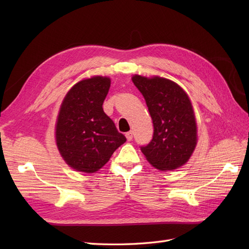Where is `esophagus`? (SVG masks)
<instances>
[{"label":"esophagus","instance_id":"34e87169","mask_svg":"<svg viewBox=\"0 0 249 249\" xmlns=\"http://www.w3.org/2000/svg\"><path fill=\"white\" fill-rule=\"evenodd\" d=\"M125 137H126L127 141H131V140L133 139V132H132V131H130V132H127V133L125 134Z\"/></svg>","mask_w":249,"mask_h":249}]
</instances>
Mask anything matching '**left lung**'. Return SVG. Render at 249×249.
<instances>
[{"instance_id": "left-lung-1", "label": "left lung", "mask_w": 249, "mask_h": 249, "mask_svg": "<svg viewBox=\"0 0 249 249\" xmlns=\"http://www.w3.org/2000/svg\"><path fill=\"white\" fill-rule=\"evenodd\" d=\"M134 85L146 102L154 135L141 146L146 160L159 170L177 169L190 159L197 143V126L189 96L168 79L135 74Z\"/></svg>"}]
</instances>
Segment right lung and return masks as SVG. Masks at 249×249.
<instances>
[{
  "label": "right lung",
  "instance_id": "add662e5",
  "mask_svg": "<svg viewBox=\"0 0 249 249\" xmlns=\"http://www.w3.org/2000/svg\"><path fill=\"white\" fill-rule=\"evenodd\" d=\"M110 84L108 77L82 80L66 93L60 107L57 147L63 160L77 171L93 173L101 169L126 141L103 110Z\"/></svg>",
  "mask_w": 249,
  "mask_h": 249
}]
</instances>
